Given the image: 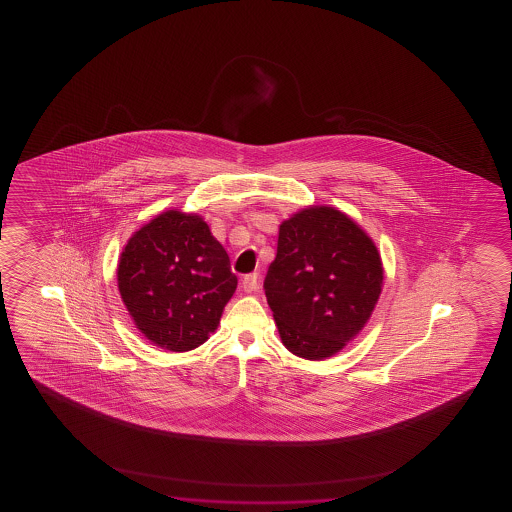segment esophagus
Listing matches in <instances>:
<instances>
[{"label": "esophagus", "instance_id": "1", "mask_svg": "<svg viewBox=\"0 0 512 512\" xmlns=\"http://www.w3.org/2000/svg\"><path fill=\"white\" fill-rule=\"evenodd\" d=\"M241 285H243L245 292H255L259 287V276H257V273L246 274Z\"/></svg>", "mask_w": 512, "mask_h": 512}]
</instances>
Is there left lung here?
<instances>
[{
	"label": "left lung",
	"mask_w": 512,
	"mask_h": 512,
	"mask_svg": "<svg viewBox=\"0 0 512 512\" xmlns=\"http://www.w3.org/2000/svg\"><path fill=\"white\" fill-rule=\"evenodd\" d=\"M381 287L378 248L348 215L313 206L280 225L264 290L281 341L297 357L343 350L371 318Z\"/></svg>",
	"instance_id": "8db88e82"
}]
</instances>
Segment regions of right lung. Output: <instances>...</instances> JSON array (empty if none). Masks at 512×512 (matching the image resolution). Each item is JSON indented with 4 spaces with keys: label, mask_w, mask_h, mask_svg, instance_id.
Masks as SVG:
<instances>
[{
    "label": "right lung",
    "mask_w": 512,
    "mask_h": 512,
    "mask_svg": "<svg viewBox=\"0 0 512 512\" xmlns=\"http://www.w3.org/2000/svg\"><path fill=\"white\" fill-rule=\"evenodd\" d=\"M117 281L136 327L171 351L203 344L238 287L224 246L203 218L162 213L127 241Z\"/></svg>",
    "instance_id": "obj_1"
}]
</instances>
